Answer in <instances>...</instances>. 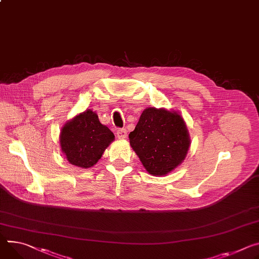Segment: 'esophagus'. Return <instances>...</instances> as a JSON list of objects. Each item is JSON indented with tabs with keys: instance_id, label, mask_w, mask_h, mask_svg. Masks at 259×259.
I'll return each mask as SVG.
<instances>
[{
	"instance_id": "1",
	"label": "esophagus",
	"mask_w": 259,
	"mask_h": 259,
	"mask_svg": "<svg viewBox=\"0 0 259 259\" xmlns=\"http://www.w3.org/2000/svg\"><path fill=\"white\" fill-rule=\"evenodd\" d=\"M116 136L119 139H125L127 137V130L122 128V129H119L116 131Z\"/></svg>"
}]
</instances>
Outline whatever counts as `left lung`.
Returning <instances> with one entry per match:
<instances>
[{"instance_id": "left-lung-1", "label": "left lung", "mask_w": 259, "mask_h": 259, "mask_svg": "<svg viewBox=\"0 0 259 259\" xmlns=\"http://www.w3.org/2000/svg\"><path fill=\"white\" fill-rule=\"evenodd\" d=\"M129 139L143 165L153 176H165L174 170L190 147L183 117L165 108H146Z\"/></svg>"}]
</instances>
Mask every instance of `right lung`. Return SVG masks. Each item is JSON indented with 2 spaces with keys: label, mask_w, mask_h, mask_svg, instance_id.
<instances>
[{
  "label": "right lung",
  "mask_w": 259,
  "mask_h": 259,
  "mask_svg": "<svg viewBox=\"0 0 259 259\" xmlns=\"http://www.w3.org/2000/svg\"><path fill=\"white\" fill-rule=\"evenodd\" d=\"M114 139L113 133L91 109L74 116L61 130L62 152L72 165L89 168L95 165Z\"/></svg>",
  "instance_id": "add662e5"
}]
</instances>
